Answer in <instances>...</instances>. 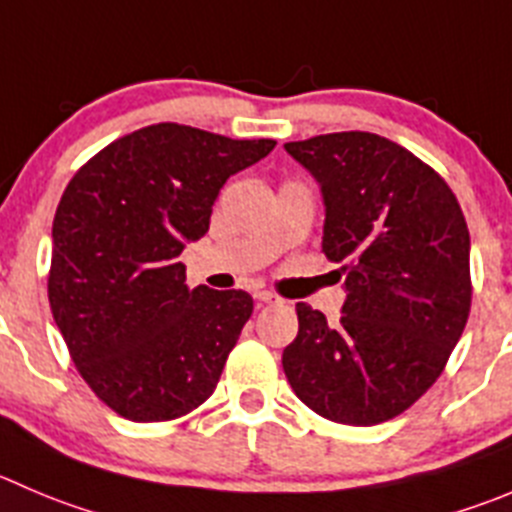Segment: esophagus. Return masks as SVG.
Wrapping results in <instances>:
<instances>
[{
	"instance_id": "34e87169",
	"label": "esophagus",
	"mask_w": 512,
	"mask_h": 512,
	"mask_svg": "<svg viewBox=\"0 0 512 512\" xmlns=\"http://www.w3.org/2000/svg\"><path fill=\"white\" fill-rule=\"evenodd\" d=\"M256 301H259V304H276V301H279V296H274L271 294V291H256Z\"/></svg>"
}]
</instances>
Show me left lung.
Segmentation results:
<instances>
[{
    "mask_svg": "<svg viewBox=\"0 0 512 512\" xmlns=\"http://www.w3.org/2000/svg\"><path fill=\"white\" fill-rule=\"evenodd\" d=\"M319 183L321 248L344 261L342 319L296 304L286 379L316 415L377 425L435 384L470 314V233L455 193L410 150L374 133L286 143Z\"/></svg>",
    "mask_w": 512,
    "mask_h": 512,
    "instance_id": "1",
    "label": "left lung"
}]
</instances>
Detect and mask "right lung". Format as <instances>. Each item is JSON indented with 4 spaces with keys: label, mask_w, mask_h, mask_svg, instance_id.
I'll list each match as a JSON object with an SVG mask.
<instances>
[{
    "label": "right lung",
    "mask_w": 512,
    "mask_h": 512,
    "mask_svg": "<svg viewBox=\"0 0 512 512\" xmlns=\"http://www.w3.org/2000/svg\"><path fill=\"white\" fill-rule=\"evenodd\" d=\"M274 145L150 125L100 150L62 193L52 316L82 379L125 420H175L216 389L253 299L188 289L178 256L206 236L223 183Z\"/></svg>",
    "instance_id": "1"
}]
</instances>
